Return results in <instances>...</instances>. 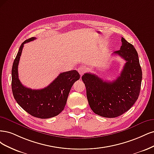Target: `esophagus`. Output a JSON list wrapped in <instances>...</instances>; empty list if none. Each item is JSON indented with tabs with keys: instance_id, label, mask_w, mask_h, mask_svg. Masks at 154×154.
I'll return each instance as SVG.
<instances>
[{
	"instance_id": "1",
	"label": "esophagus",
	"mask_w": 154,
	"mask_h": 154,
	"mask_svg": "<svg viewBox=\"0 0 154 154\" xmlns=\"http://www.w3.org/2000/svg\"><path fill=\"white\" fill-rule=\"evenodd\" d=\"M86 70H87V68L84 66H81L78 68V72L79 73H80L81 75H82L83 74L86 72Z\"/></svg>"
}]
</instances>
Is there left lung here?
I'll return each mask as SVG.
<instances>
[{
    "label": "left lung",
    "instance_id": "8db88e82",
    "mask_svg": "<svg viewBox=\"0 0 154 154\" xmlns=\"http://www.w3.org/2000/svg\"><path fill=\"white\" fill-rule=\"evenodd\" d=\"M122 45L114 54L126 63L120 75L112 82L102 80L95 74L84 73L82 80L91 110L105 118H116L129 110L140 93L142 71L138 54L132 44L122 38Z\"/></svg>",
    "mask_w": 154,
    "mask_h": 154
}]
</instances>
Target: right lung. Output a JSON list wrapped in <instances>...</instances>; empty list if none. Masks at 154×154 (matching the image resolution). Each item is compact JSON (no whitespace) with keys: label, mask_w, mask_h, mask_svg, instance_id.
Segmentation results:
<instances>
[{"label":"right lung","mask_w":154,"mask_h":154,"mask_svg":"<svg viewBox=\"0 0 154 154\" xmlns=\"http://www.w3.org/2000/svg\"><path fill=\"white\" fill-rule=\"evenodd\" d=\"M36 38L24 41L20 47L11 70L13 97L18 105L32 116L47 119L58 115L66 106L73 83L80 79L76 70L61 73L49 85L41 90H32L22 85L18 79V66L23 45Z\"/></svg>","instance_id":"add662e5"}]
</instances>
